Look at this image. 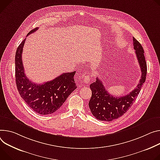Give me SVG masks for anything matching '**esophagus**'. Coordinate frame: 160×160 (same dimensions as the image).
Wrapping results in <instances>:
<instances>
[{
	"label": "esophagus",
	"instance_id": "esophagus-1",
	"mask_svg": "<svg viewBox=\"0 0 160 160\" xmlns=\"http://www.w3.org/2000/svg\"><path fill=\"white\" fill-rule=\"evenodd\" d=\"M82 75H83V78L82 79H83V82H85V83H88L89 81V79H90V76H89V73L86 71H84Z\"/></svg>",
	"mask_w": 160,
	"mask_h": 160
}]
</instances>
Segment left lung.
Returning a JSON list of instances; mask_svg holds the SVG:
<instances>
[{
  "label": "left lung",
  "mask_w": 160,
  "mask_h": 160,
  "mask_svg": "<svg viewBox=\"0 0 160 160\" xmlns=\"http://www.w3.org/2000/svg\"><path fill=\"white\" fill-rule=\"evenodd\" d=\"M133 40V48L142 72L139 83L137 88L128 94L121 97H115L108 92L102 82L97 77L96 81L90 85L92 96L89 106L92 115L99 121H112L126 113L133 104L142 85L146 81L147 63L143 54L144 51L140 43L135 38Z\"/></svg>",
  "instance_id": "8db88e82"
}]
</instances>
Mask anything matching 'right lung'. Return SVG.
<instances>
[{
  "mask_svg": "<svg viewBox=\"0 0 160 160\" xmlns=\"http://www.w3.org/2000/svg\"><path fill=\"white\" fill-rule=\"evenodd\" d=\"M38 29L35 28L27 36ZM25 39L17 48L15 55V79L20 95L35 112L51 114L59 109L71 92L77 89L74 76L76 71L65 72L55 79L38 84L28 79L22 63V52Z\"/></svg>",
  "mask_w": 160,
  "mask_h": 160,
  "instance_id": "right-lung-1",
  "label": "right lung"
}]
</instances>
